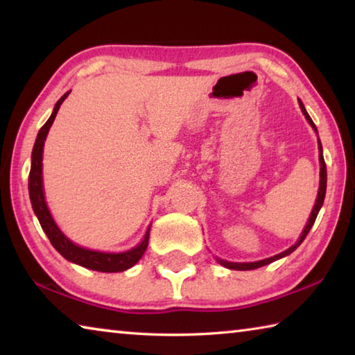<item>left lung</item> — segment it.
<instances>
[{
    "label": "left lung",
    "instance_id": "obj_1",
    "mask_svg": "<svg viewBox=\"0 0 355 355\" xmlns=\"http://www.w3.org/2000/svg\"><path fill=\"white\" fill-rule=\"evenodd\" d=\"M299 106H300V111H302V114L305 116V119H307V122L311 125V128H313V130L316 131V133H318V130H316V127H315L313 120L310 119L309 112L305 111V107H304L302 101H300V100H299ZM318 150H320V164H321V172H320V189H318L316 203H315L313 209H311V214H310V218H309L307 225H305L304 232H302V235L299 236L297 243L294 244V245H291L290 249H286L285 252H282V254H279V255H274V257H271V258H264V260H260V261H252V263H232V261H227V260H220V258H216V260H218V263H220L222 266H225V268H228V269H236V271H250V269H257V268L266 266V264L272 263V261H275V260H279V258H284V257H286V255H290L291 252H294V250H296V249L299 248L300 243H302L304 239H305V236L309 235V232H310L311 225L315 224L316 216H318V213H320V209H321L322 203H324V197H326V188H327V171H326V163H324L322 146H321L320 137H318Z\"/></svg>",
    "mask_w": 355,
    "mask_h": 355
}]
</instances>
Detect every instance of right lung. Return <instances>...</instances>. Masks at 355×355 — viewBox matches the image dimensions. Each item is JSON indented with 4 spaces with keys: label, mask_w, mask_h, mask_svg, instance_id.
Listing matches in <instances>:
<instances>
[{
    "label": "right lung",
    "mask_w": 355,
    "mask_h": 355,
    "mask_svg": "<svg viewBox=\"0 0 355 355\" xmlns=\"http://www.w3.org/2000/svg\"><path fill=\"white\" fill-rule=\"evenodd\" d=\"M70 92L64 94L62 97L58 100V103L55 105V110H53L50 119H48L44 127L39 130L37 139H35L33 155H31V171H29V180H28L29 199H31L34 213L37 216L40 225L46 233V236L53 244V248H55L59 254L65 258V260L98 272L127 271L128 268L135 266V264L141 260L144 252H146L147 244H148V236H150V227L147 228L146 236H144L142 241L131 250L120 252V254L91 250L71 243L70 239L65 236L61 230H59V227L56 225L55 219H53L50 209L46 207L45 194H44V182H42V155H44V144H45L48 131H50L53 122H55V117L59 111V107H61L62 101L67 98Z\"/></svg>",
    "instance_id": "obj_1"
}]
</instances>
